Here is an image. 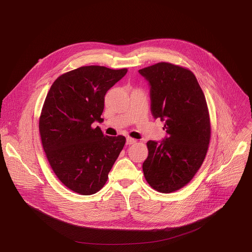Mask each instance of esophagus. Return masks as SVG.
<instances>
[{"mask_svg": "<svg viewBox=\"0 0 252 252\" xmlns=\"http://www.w3.org/2000/svg\"><path fill=\"white\" fill-rule=\"evenodd\" d=\"M137 140L136 139H134V138H132V137H126V143L127 145H132V143H135Z\"/></svg>", "mask_w": 252, "mask_h": 252, "instance_id": "obj_1", "label": "esophagus"}]
</instances>
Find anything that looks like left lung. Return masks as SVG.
Listing matches in <instances>:
<instances>
[{
    "label": "left lung",
    "mask_w": 252,
    "mask_h": 252,
    "mask_svg": "<svg viewBox=\"0 0 252 252\" xmlns=\"http://www.w3.org/2000/svg\"><path fill=\"white\" fill-rule=\"evenodd\" d=\"M138 71L151 85L153 116L165 121L168 134L160 145L147 142L143 174L157 191L173 192L191 181L207 154L211 126L206 99L187 67L161 62Z\"/></svg>",
    "instance_id": "1"
}]
</instances>
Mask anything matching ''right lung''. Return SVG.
Wrapping results in <instances>:
<instances>
[{
    "label": "right lung",
    "mask_w": 252,
    "mask_h": 252,
    "mask_svg": "<svg viewBox=\"0 0 252 252\" xmlns=\"http://www.w3.org/2000/svg\"><path fill=\"white\" fill-rule=\"evenodd\" d=\"M126 71L81 66L60 76L47 94L39 120L42 146L57 177L74 192L101 189L125 147L124 135H104L93 123L102 122L104 95Z\"/></svg>",
    "instance_id": "add662e5"
}]
</instances>
